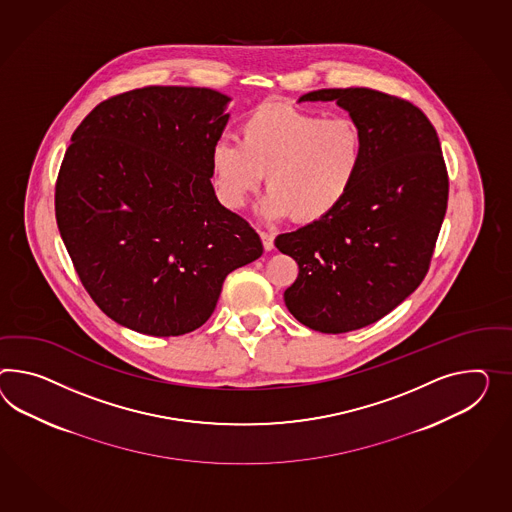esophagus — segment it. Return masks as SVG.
<instances>
[{"label": "esophagus", "instance_id": "1", "mask_svg": "<svg viewBox=\"0 0 512 512\" xmlns=\"http://www.w3.org/2000/svg\"><path fill=\"white\" fill-rule=\"evenodd\" d=\"M260 237H262L263 249L267 252L275 249V236L271 232H260Z\"/></svg>", "mask_w": 512, "mask_h": 512}]
</instances>
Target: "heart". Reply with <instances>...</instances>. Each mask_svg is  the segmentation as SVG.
Here are the masks:
<instances>
[{
	"instance_id": "b5f03b06",
	"label": "heart",
	"mask_w": 512,
	"mask_h": 512,
	"mask_svg": "<svg viewBox=\"0 0 512 512\" xmlns=\"http://www.w3.org/2000/svg\"><path fill=\"white\" fill-rule=\"evenodd\" d=\"M217 197L243 208L265 174L263 219H327L351 195L364 165V139L349 118H321L288 104H267L243 120L237 143L211 148Z\"/></svg>"
}]
</instances>
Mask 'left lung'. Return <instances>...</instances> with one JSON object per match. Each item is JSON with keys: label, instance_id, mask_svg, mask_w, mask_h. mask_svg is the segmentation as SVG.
<instances>
[{"label": "left lung", "instance_id": "left-lung-1", "mask_svg": "<svg viewBox=\"0 0 512 512\" xmlns=\"http://www.w3.org/2000/svg\"><path fill=\"white\" fill-rule=\"evenodd\" d=\"M299 102H336L364 139L362 172L340 208L275 239L299 265L284 291L291 315L341 334L390 314L427 275L446 215V163L433 124L407 100L351 87Z\"/></svg>", "mask_w": 512, "mask_h": 512}]
</instances>
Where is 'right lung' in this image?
<instances>
[{
  "instance_id": "obj_1",
  "label": "right lung",
  "mask_w": 512,
  "mask_h": 512,
  "mask_svg": "<svg viewBox=\"0 0 512 512\" xmlns=\"http://www.w3.org/2000/svg\"><path fill=\"white\" fill-rule=\"evenodd\" d=\"M230 96L143 87L96 105L72 135L55 217L79 280L107 317L169 338L202 327L260 236L211 185Z\"/></svg>"
}]
</instances>
